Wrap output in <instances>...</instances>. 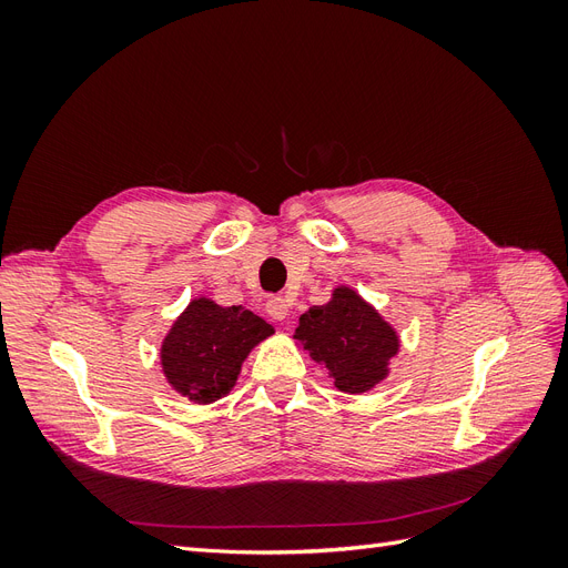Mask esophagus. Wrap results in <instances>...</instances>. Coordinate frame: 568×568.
Wrapping results in <instances>:
<instances>
[{"mask_svg": "<svg viewBox=\"0 0 568 568\" xmlns=\"http://www.w3.org/2000/svg\"><path fill=\"white\" fill-rule=\"evenodd\" d=\"M265 311H267V315H270L272 320L282 322V320H286V315H288V303H286L284 296H272V298H267V303H265Z\"/></svg>", "mask_w": 568, "mask_h": 568, "instance_id": "1", "label": "esophagus"}]
</instances>
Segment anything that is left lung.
<instances>
[{
	"label": "left lung",
	"instance_id": "8db88e82",
	"mask_svg": "<svg viewBox=\"0 0 568 568\" xmlns=\"http://www.w3.org/2000/svg\"><path fill=\"white\" fill-rule=\"evenodd\" d=\"M294 338L329 369L343 393H367L382 384L400 351L398 332L351 286H336L329 301L303 313Z\"/></svg>",
	"mask_w": 568,
	"mask_h": 568
}]
</instances>
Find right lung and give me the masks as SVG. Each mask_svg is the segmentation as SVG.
Wrapping results in <instances>:
<instances>
[{
  "instance_id": "add662e5",
  "label": "right lung",
  "mask_w": 568,
  "mask_h": 568,
  "mask_svg": "<svg viewBox=\"0 0 568 568\" xmlns=\"http://www.w3.org/2000/svg\"><path fill=\"white\" fill-rule=\"evenodd\" d=\"M274 334V326L242 305L222 307L194 298L161 343L168 384L199 405H209L234 388L248 353Z\"/></svg>"
}]
</instances>
